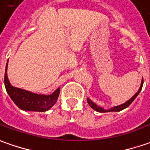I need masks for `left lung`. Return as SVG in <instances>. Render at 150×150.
I'll return each instance as SVG.
<instances>
[{
  "label": "left lung",
  "mask_w": 150,
  "mask_h": 150,
  "mask_svg": "<svg viewBox=\"0 0 150 150\" xmlns=\"http://www.w3.org/2000/svg\"><path fill=\"white\" fill-rule=\"evenodd\" d=\"M143 79H142V81H141V84H140V87H139V90H138V92L135 93L134 96L131 98V99H129L128 101H126L125 103H123V104L119 105V106H117V107H113V108H111L110 109L106 110L104 108H100V107H98V106H97V104H95L93 102L90 100L89 98H87V102H88V105L92 108L93 109H94L97 112H120V111H122V110L125 109L127 107H129L130 105L131 104V103L133 102V101L135 100V98L138 96V94L139 93V92L141 91V89H142V87H143Z\"/></svg>",
  "instance_id": "8db88e82"
}]
</instances>
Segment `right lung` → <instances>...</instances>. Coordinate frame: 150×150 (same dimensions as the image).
Listing matches in <instances>:
<instances>
[{
  "instance_id": "add662e5",
  "label": "right lung",
  "mask_w": 150,
  "mask_h": 150,
  "mask_svg": "<svg viewBox=\"0 0 150 150\" xmlns=\"http://www.w3.org/2000/svg\"><path fill=\"white\" fill-rule=\"evenodd\" d=\"M4 82L9 96L11 97V99L19 108L24 111L46 112L57 103L60 93V88L55 90L52 94L45 95L37 94L34 93L12 86L7 77V64L5 71Z\"/></svg>"
}]
</instances>
